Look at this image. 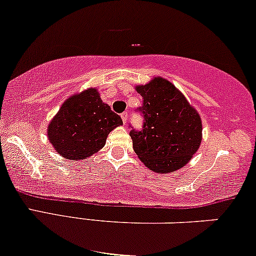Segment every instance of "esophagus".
<instances>
[{
	"label": "esophagus",
	"instance_id": "esophagus-1",
	"mask_svg": "<svg viewBox=\"0 0 256 256\" xmlns=\"http://www.w3.org/2000/svg\"><path fill=\"white\" fill-rule=\"evenodd\" d=\"M121 118H122V121H124V124H127V120H128V112H122V114H121Z\"/></svg>",
	"mask_w": 256,
	"mask_h": 256
}]
</instances>
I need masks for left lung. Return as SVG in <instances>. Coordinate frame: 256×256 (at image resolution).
<instances>
[{
  "label": "left lung",
  "mask_w": 256,
  "mask_h": 256,
  "mask_svg": "<svg viewBox=\"0 0 256 256\" xmlns=\"http://www.w3.org/2000/svg\"><path fill=\"white\" fill-rule=\"evenodd\" d=\"M144 102L141 129H132V148L140 160L156 172H172L184 167L200 147V115L167 80L154 78L136 87ZM132 127V126H130Z\"/></svg>",
  "instance_id": "8db88e82"
}]
</instances>
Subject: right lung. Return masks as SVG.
Returning a JSON list of instances; mask_svg holds the SVG:
<instances>
[{"label":"right lung","mask_w":256,"mask_h":256,"mask_svg":"<svg viewBox=\"0 0 256 256\" xmlns=\"http://www.w3.org/2000/svg\"><path fill=\"white\" fill-rule=\"evenodd\" d=\"M121 118L102 102L95 88L69 98L48 127V138L55 150L69 160H84L106 144Z\"/></svg>","instance_id":"1"}]
</instances>
